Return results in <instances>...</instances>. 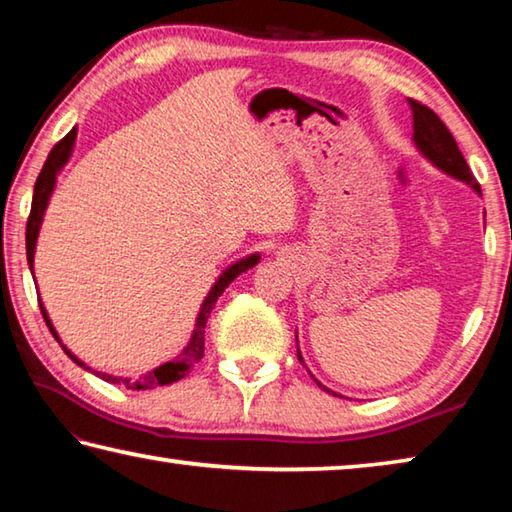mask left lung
Segmentation results:
<instances>
[{"instance_id":"obj_1","label":"left lung","mask_w":512,"mask_h":512,"mask_svg":"<svg viewBox=\"0 0 512 512\" xmlns=\"http://www.w3.org/2000/svg\"><path fill=\"white\" fill-rule=\"evenodd\" d=\"M409 103L413 110V142L422 151L424 158H429L438 169H443L445 173H449V176L463 180V183L470 185L474 192L481 194V185L476 183V178L472 176L470 167H467L463 153L458 151L454 135L449 133V128L443 124V119H440L436 112H433L429 106H424V103H420V101L409 99ZM298 359L302 361L300 350H298ZM314 381L320 388H323V391H327V388L320 384L318 379H314ZM327 393H332V391H327Z\"/></svg>"}]
</instances>
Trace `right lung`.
Masks as SVG:
<instances>
[{
    "instance_id": "right-lung-1",
    "label": "right lung",
    "mask_w": 512,
    "mask_h": 512,
    "mask_svg": "<svg viewBox=\"0 0 512 512\" xmlns=\"http://www.w3.org/2000/svg\"><path fill=\"white\" fill-rule=\"evenodd\" d=\"M74 140H76V128H72L63 140H60L54 149H51V153L47 155V162L42 164V171L40 176L36 180V187H33V201H31V214H29V221H27V259H29V268L33 273V253H36V241H38V230H40V223H42V216H45V210H47V203H49V196L51 192H54V185H56V173L63 169V164L69 160V153H72L74 149ZM259 262V255H250L246 259H241V262L232 264L228 271H223V275L216 280V284L212 287V291L207 293V298L203 300V307H201V314H198L196 318V329L192 334V341H189L187 348L178 354L176 359L173 361H167L162 363L160 368H155L151 372H146V375H142L140 379H124V377H112V375H106V372H94V375L101 377L103 381H110V384H124L126 388H131V391H149V388H155V386H167V384H173V381L183 379L189 368L194 366V363H198L203 359V350H205V323L207 318H210V311L214 309V302L219 300L221 293L228 289V284L235 280L237 275L246 273L248 268H253L255 264ZM40 311H42V318H45V323L49 327V332L54 334V339L60 343L58 334L54 325L49 323V316L45 307L40 305ZM60 348L65 350V354L69 359H72L74 363H79L81 368L90 370L88 366H85L83 361H79L74 357L72 352H69L63 343H60Z\"/></svg>"
}]
</instances>
